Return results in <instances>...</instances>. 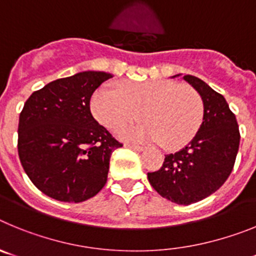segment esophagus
I'll return each mask as SVG.
<instances>
[{
    "mask_svg": "<svg viewBox=\"0 0 256 256\" xmlns=\"http://www.w3.org/2000/svg\"><path fill=\"white\" fill-rule=\"evenodd\" d=\"M124 146H126V148H132V150H134V151H144V148H142V146H138V144H126Z\"/></svg>",
    "mask_w": 256,
    "mask_h": 256,
    "instance_id": "34e87169",
    "label": "esophagus"
}]
</instances>
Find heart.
Masks as SVG:
<instances>
[{"mask_svg":"<svg viewBox=\"0 0 256 256\" xmlns=\"http://www.w3.org/2000/svg\"><path fill=\"white\" fill-rule=\"evenodd\" d=\"M96 122L112 133L140 118L144 123L123 133L134 141L160 142L165 150H178L195 138L204 120L200 94L186 84L165 79L108 84L91 98Z\"/></svg>","mask_w":256,"mask_h":256,"instance_id":"1","label":"heart"}]
</instances>
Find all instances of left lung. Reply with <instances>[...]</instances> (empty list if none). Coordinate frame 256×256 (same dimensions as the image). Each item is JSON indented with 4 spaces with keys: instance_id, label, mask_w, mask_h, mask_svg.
<instances>
[{
    "instance_id": "8db88e82",
    "label": "left lung",
    "mask_w": 256,
    "mask_h": 256,
    "mask_svg": "<svg viewBox=\"0 0 256 256\" xmlns=\"http://www.w3.org/2000/svg\"><path fill=\"white\" fill-rule=\"evenodd\" d=\"M204 102L200 130L186 148L165 155L159 170L148 173V182L159 195L180 205L208 198L230 177L240 146L236 115L220 94L204 80L184 76Z\"/></svg>"
}]
</instances>
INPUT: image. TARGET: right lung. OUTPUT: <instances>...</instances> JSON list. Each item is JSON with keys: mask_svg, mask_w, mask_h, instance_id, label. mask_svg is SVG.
<instances>
[{"mask_svg": "<svg viewBox=\"0 0 256 256\" xmlns=\"http://www.w3.org/2000/svg\"><path fill=\"white\" fill-rule=\"evenodd\" d=\"M112 76L82 72L56 79L24 104L18 152L29 180L44 195L82 202L105 186L112 151L123 144L94 120L90 101L96 88Z\"/></svg>", "mask_w": 256, "mask_h": 256, "instance_id": "obj_1", "label": "right lung"}]
</instances>
